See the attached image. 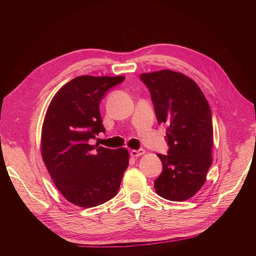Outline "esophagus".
Instances as JSON below:
<instances>
[{"instance_id": "esophagus-1", "label": "esophagus", "mask_w": 256, "mask_h": 256, "mask_svg": "<svg viewBox=\"0 0 256 256\" xmlns=\"http://www.w3.org/2000/svg\"><path fill=\"white\" fill-rule=\"evenodd\" d=\"M130 154H131L132 157H134V158H138V157L142 156L145 154V150H132L131 152H130Z\"/></svg>"}]
</instances>
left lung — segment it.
I'll return each mask as SVG.
<instances>
[{"mask_svg":"<svg viewBox=\"0 0 256 256\" xmlns=\"http://www.w3.org/2000/svg\"><path fill=\"white\" fill-rule=\"evenodd\" d=\"M158 123L167 125V155L158 154L162 172L154 182L157 194L184 201L197 194L212 162L211 111L202 91L187 76L172 70L142 74Z\"/></svg>","mask_w":256,"mask_h":256,"instance_id":"8db88e82","label":"left lung"}]
</instances>
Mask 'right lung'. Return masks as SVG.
<instances>
[{
    "label": "right lung",
    "instance_id": "1",
    "mask_svg": "<svg viewBox=\"0 0 256 256\" xmlns=\"http://www.w3.org/2000/svg\"><path fill=\"white\" fill-rule=\"evenodd\" d=\"M123 76H80L62 86L47 108L42 130V156L54 184L69 202L92 208L112 199L128 166L126 148L90 145L106 132L100 102Z\"/></svg>",
    "mask_w": 256,
    "mask_h": 256
}]
</instances>
